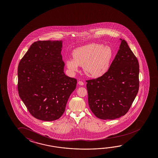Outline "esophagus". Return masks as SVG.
I'll return each mask as SVG.
<instances>
[{
	"label": "esophagus",
	"mask_w": 158,
	"mask_h": 158,
	"mask_svg": "<svg viewBox=\"0 0 158 158\" xmlns=\"http://www.w3.org/2000/svg\"><path fill=\"white\" fill-rule=\"evenodd\" d=\"M78 84L80 85H84V83H83L82 81H79V82H78Z\"/></svg>",
	"instance_id": "obj_1"
}]
</instances>
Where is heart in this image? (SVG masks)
<instances>
[{
    "label": "heart",
    "instance_id": "obj_1",
    "mask_svg": "<svg viewBox=\"0 0 158 158\" xmlns=\"http://www.w3.org/2000/svg\"><path fill=\"white\" fill-rule=\"evenodd\" d=\"M73 57L65 61L69 70L77 72L79 65L83 66L84 72L88 76L98 78L109 70L114 52L110 47L93 43L74 49Z\"/></svg>",
    "mask_w": 158,
    "mask_h": 158
}]
</instances>
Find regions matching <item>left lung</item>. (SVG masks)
<instances>
[{"mask_svg":"<svg viewBox=\"0 0 158 158\" xmlns=\"http://www.w3.org/2000/svg\"><path fill=\"white\" fill-rule=\"evenodd\" d=\"M121 40L108 71L98 78L86 80L89 105L100 119H114L125 115L139 90L138 60L126 41Z\"/></svg>","mask_w":158,"mask_h":158,"instance_id":"1","label":"left lung"}]
</instances>
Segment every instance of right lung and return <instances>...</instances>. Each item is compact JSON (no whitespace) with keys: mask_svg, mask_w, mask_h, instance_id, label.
Returning a JSON list of instances; mask_svg holds the SVG:
<instances>
[{"mask_svg":"<svg viewBox=\"0 0 158 158\" xmlns=\"http://www.w3.org/2000/svg\"><path fill=\"white\" fill-rule=\"evenodd\" d=\"M62 41L35 42L20 60L19 95L37 119L52 121L64 112L77 80L65 75Z\"/></svg>","mask_w":158,"mask_h":158,"instance_id":"right-lung-1","label":"right lung"}]
</instances>
